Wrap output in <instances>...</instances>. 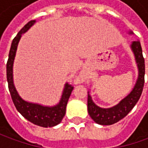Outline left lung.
<instances>
[{"label":"left lung","instance_id":"8db88e82","mask_svg":"<svg viewBox=\"0 0 148 148\" xmlns=\"http://www.w3.org/2000/svg\"><path fill=\"white\" fill-rule=\"evenodd\" d=\"M132 49L134 51L136 62L138 66V79L132 92L126 98L119 104L110 109H102L94 104L90 95L88 94L87 108L90 118L96 123L101 125H110L119 122L133 110L138 101L144 86V75H145V62L143 56V50L139 41H134L132 43Z\"/></svg>","mask_w":148,"mask_h":148}]
</instances>
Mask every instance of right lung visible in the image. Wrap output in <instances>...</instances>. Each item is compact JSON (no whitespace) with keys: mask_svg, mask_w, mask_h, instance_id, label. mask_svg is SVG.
<instances>
[{"mask_svg":"<svg viewBox=\"0 0 148 148\" xmlns=\"http://www.w3.org/2000/svg\"><path fill=\"white\" fill-rule=\"evenodd\" d=\"M34 22L35 20H30L29 22H28L20 29V32L17 34V35L14 37L12 41L9 53L8 61L6 63V77L8 82V87L14 106L16 110L21 114L22 116L25 117L29 122L38 126L44 128L53 127L61 123L63 117L65 116L66 107L68 99L71 95V91L73 90V86L70 84L66 83L59 104L53 107H44L39 105L26 102L24 99H21L14 88V83H13L12 67H13V62L15 56V52L17 49V45L20 41L21 34L27 31L34 24Z\"/></svg>","mask_w":148,"mask_h":148,"instance_id":"add662e5","label":"right lung"}]
</instances>
